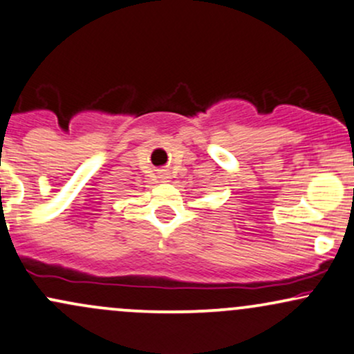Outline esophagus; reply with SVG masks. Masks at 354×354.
<instances>
[{
    "mask_svg": "<svg viewBox=\"0 0 354 354\" xmlns=\"http://www.w3.org/2000/svg\"><path fill=\"white\" fill-rule=\"evenodd\" d=\"M166 178H168V176H166V173L163 174V180H166Z\"/></svg>",
    "mask_w": 354,
    "mask_h": 354,
    "instance_id": "34e87169",
    "label": "esophagus"
}]
</instances>
